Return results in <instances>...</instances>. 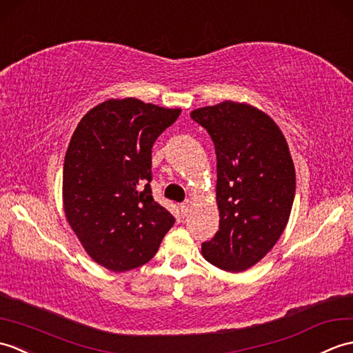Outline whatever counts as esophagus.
I'll return each mask as SVG.
<instances>
[{
    "instance_id": "1",
    "label": "esophagus",
    "mask_w": 353,
    "mask_h": 353,
    "mask_svg": "<svg viewBox=\"0 0 353 353\" xmlns=\"http://www.w3.org/2000/svg\"><path fill=\"white\" fill-rule=\"evenodd\" d=\"M192 208H193V202L190 201V199H187L184 203H181V213H183V216H187L192 211Z\"/></svg>"
}]
</instances>
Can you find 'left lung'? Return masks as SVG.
<instances>
[{
	"mask_svg": "<svg viewBox=\"0 0 353 353\" xmlns=\"http://www.w3.org/2000/svg\"><path fill=\"white\" fill-rule=\"evenodd\" d=\"M190 116L208 131L217 157L219 231L201 252L219 269L245 272L288 223L296 192L288 143L276 122L248 103L222 101Z\"/></svg>",
	"mask_w": 353,
	"mask_h": 353,
	"instance_id": "obj_1",
	"label": "left lung"
}]
</instances>
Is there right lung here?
Instances as JSON below:
<instances>
[{
  "mask_svg": "<svg viewBox=\"0 0 353 353\" xmlns=\"http://www.w3.org/2000/svg\"><path fill=\"white\" fill-rule=\"evenodd\" d=\"M181 108L110 98L78 122L63 164L66 221L93 261L112 272L143 265L175 219L151 194V150Z\"/></svg>",
  "mask_w": 353,
  "mask_h": 353,
  "instance_id": "1",
  "label": "right lung"
}]
</instances>
